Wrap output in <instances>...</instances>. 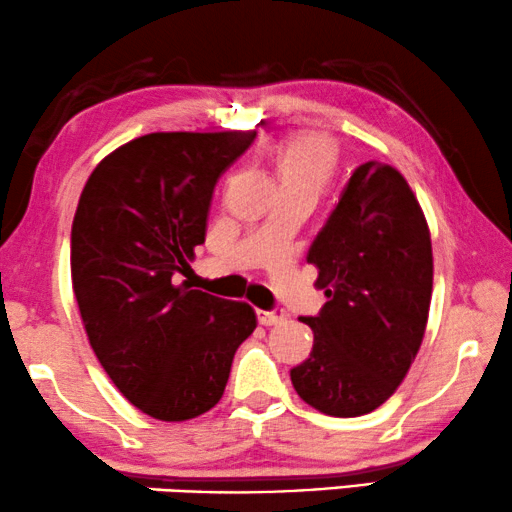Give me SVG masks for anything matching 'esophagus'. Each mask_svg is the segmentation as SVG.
<instances>
[{"label":"esophagus","instance_id":"34e87169","mask_svg":"<svg viewBox=\"0 0 512 512\" xmlns=\"http://www.w3.org/2000/svg\"><path fill=\"white\" fill-rule=\"evenodd\" d=\"M257 320H259V325H264V327L278 325V322L285 320V311H283V308H271V311H257Z\"/></svg>","mask_w":512,"mask_h":512}]
</instances>
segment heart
<instances>
[{
  "mask_svg": "<svg viewBox=\"0 0 512 512\" xmlns=\"http://www.w3.org/2000/svg\"><path fill=\"white\" fill-rule=\"evenodd\" d=\"M273 167L283 192L318 194L331 183L338 167V148L325 134L299 132L280 141Z\"/></svg>",
  "mask_w": 512,
  "mask_h": 512,
  "instance_id": "obj_1",
  "label": "heart"
}]
</instances>
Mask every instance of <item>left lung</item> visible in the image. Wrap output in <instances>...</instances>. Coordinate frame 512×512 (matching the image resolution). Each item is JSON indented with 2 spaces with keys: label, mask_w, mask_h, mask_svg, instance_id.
<instances>
[{
  "label": "left lung",
  "mask_w": 512,
  "mask_h": 512,
  "mask_svg": "<svg viewBox=\"0 0 512 512\" xmlns=\"http://www.w3.org/2000/svg\"><path fill=\"white\" fill-rule=\"evenodd\" d=\"M308 262L327 304L301 318L315 341L292 385L320 413L366 415L397 392L429 318L431 236L406 178L390 164L357 167Z\"/></svg>",
  "instance_id": "8db88e82"
}]
</instances>
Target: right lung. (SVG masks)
<instances>
[{
	"instance_id": "obj_1",
	"label": "right lung",
	"mask_w": 512,
	"mask_h": 512,
	"mask_svg": "<svg viewBox=\"0 0 512 512\" xmlns=\"http://www.w3.org/2000/svg\"><path fill=\"white\" fill-rule=\"evenodd\" d=\"M257 132H155L115 148L71 225V283L90 345L129 403L162 422L222 399L257 327L246 301L174 285L206 239L213 190Z\"/></svg>"
}]
</instances>
